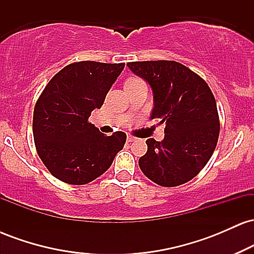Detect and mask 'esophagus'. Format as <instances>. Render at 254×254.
<instances>
[{
	"label": "esophagus",
	"mask_w": 254,
	"mask_h": 254,
	"mask_svg": "<svg viewBox=\"0 0 254 254\" xmlns=\"http://www.w3.org/2000/svg\"><path fill=\"white\" fill-rule=\"evenodd\" d=\"M127 142H133V141H136V137H133V136H131V135H127Z\"/></svg>",
	"instance_id": "esophagus-1"
}]
</instances>
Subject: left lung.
Returning <instances> with one entry per match:
<instances>
[{
	"mask_svg": "<svg viewBox=\"0 0 254 254\" xmlns=\"http://www.w3.org/2000/svg\"><path fill=\"white\" fill-rule=\"evenodd\" d=\"M147 81L154 94L151 119L165 124V138H148L138 165L144 176L165 188L190 182L208 164L220 135L211 89L199 75L176 61L127 64Z\"/></svg>",
	"mask_w": 254,
	"mask_h": 254,
	"instance_id": "1",
	"label": "left lung"
}]
</instances>
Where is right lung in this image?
I'll use <instances>...</instances> for the list:
<instances>
[{"label": "right lung", "instance_id": "1", "mask_svg": "<svg viewBox=\"0 0 254 254\" xmlns=\"http://www.w3.org/2000/svg\"><path fill=\"white\" fill-rule=\"evenodd\" d=\"M125 63H71L46 84L33 112L37 153L50 173L71 185H84L104 174L123 149L127 133L105 136L89 123L103 106Z\"/></svg>", "mask_w": 254, "mask_h": 254}]
</instances>
